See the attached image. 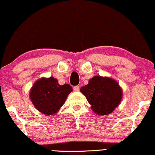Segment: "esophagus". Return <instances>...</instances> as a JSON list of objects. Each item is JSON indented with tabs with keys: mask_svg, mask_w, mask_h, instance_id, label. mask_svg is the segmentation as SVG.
I'll return each mask as SVG.
<instances>
[{
	"mask_svg": "<svg viewBox=\"0 0 155 155\" xmlns=\"http://www.w3.org/2000/svg\"><path fill=\"white\" fill-rule=\"evenodd\" d=\"M73 90L75 91H79L80 90V87L79 86H75L73 87Z\"/></svg>",
	"mask_w": 155,
	"mask_h": 155,
	"instance_id": "1",
	"label": "esophagus"
}]
</instances>
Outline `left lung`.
I'll return each instance as SVG.
<instances>
[{
  "instance_id": "8db88e82",
  "label": "left lung",
  "mask_w": 155,
  "mask_h": 155,
  "mask_svg": "<svg viewBox=\"0 0 155 155\" xmlns=\"http://www.w3.org/2000/svg\"><path fill=\"white\" fill-rule=\"evenodd\" d=\"M80 91L86 96L94 113L107 115L115 110L122 99V89L115 80L96 75L82 87Z\"/></svg>"
}]
</instances>
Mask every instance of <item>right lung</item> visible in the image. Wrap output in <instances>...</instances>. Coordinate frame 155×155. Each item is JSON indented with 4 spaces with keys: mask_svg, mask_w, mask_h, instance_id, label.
<instances>
[{
    "mask_svg": "<svg viewBox=\"0 0 155 155\" xmlns=\"http://www.w3.org/2000/svg\"><path fill=\"white\" fill-rule=\"evenodd\" d=\"M73 88L68 84L60 85L57 79L42 78L30 89L29 96L34 107L44 115H54L65 104Z\"/></svg>",
    "mask_w": 155,
    "mask_h": 155,
    "instance_id": "add662e5",
    "label": "right lung"
}]
</instances>
